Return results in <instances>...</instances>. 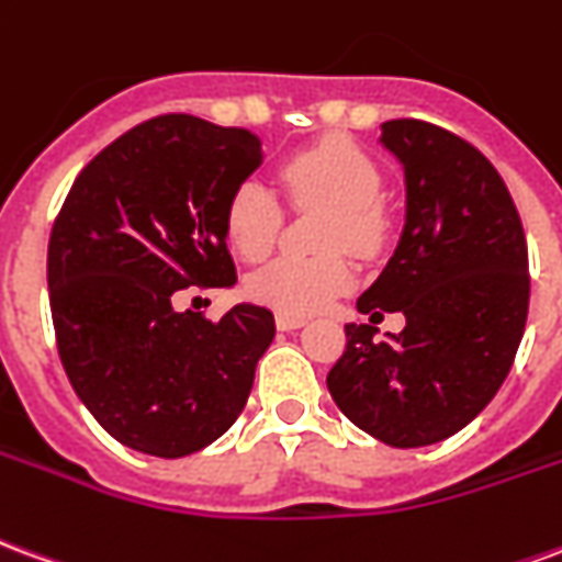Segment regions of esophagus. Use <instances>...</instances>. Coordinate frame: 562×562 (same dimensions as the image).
<instances>
[{
    "mask_svg": "<svg viewBox=\"0 0 562 562\" xmlns=\"http://www.w3.org/2000/svg\"><path fill=\"white\" fill-rule=\"evenodd\" d=\"M306 318L301 316H289V313H277V328L280 330H297L304 328Z\"/></svg>",
    "mask_w": 562,
    "mask_h": 562,
    "instance_id": "34e87169",
    "label": "esophagus"
}]
</instances>
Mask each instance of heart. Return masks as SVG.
<instances>
[{
	"label": "heart",
	"mask_w": 562,
	"mask_h": 562,
	"mask_svg": "<svg viewBox=\"0 0 562 562\" xmlns=\"http://www.w3.org/2000/svg\"><path fill=\"white\" fill-rule=\"evenodd\" d=\"M280 180L297 204L330 207L322 244L376 252L385 240V213L379 207L382 171L364 149L346 138L322 140L282 161ZM280 201L261 180H244L225 204V237L237 256L261 258L280 234ZM355 265L342 252L301 258L280 256L258 268L246 289L258 304L289 316H306L352 289Z\"/></svg>",
	"instance_id": "heart-1"
}]
</instances>
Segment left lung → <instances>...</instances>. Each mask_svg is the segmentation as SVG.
I'll return each mask as SVG.
<instances>
[{
	"mask_svg": "<svg viewBox=\"0 0 562 562\" xmlns=\"http://www.w3.org/2000/svg\"><path fill=\"white\" fill-rule=\"evenodd\" d=\"M379 144L403 165L406 216L358 313H403L406 328L373 340V325H346L328 391L379 442L422 448L467 427L506 382L530 306L527 240L472 144L422 120L382 123Z\"/></svg>",
	"mask_w": 562,
	"mask_h": 562,
	"instance_id": "1",
	"label": "left lung"
}]
</instances>
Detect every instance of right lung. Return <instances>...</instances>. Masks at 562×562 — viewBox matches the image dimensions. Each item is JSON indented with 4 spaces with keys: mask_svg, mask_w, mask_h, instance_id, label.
Masks as SVG:
<instances>
[{
    "mask_svg": "<svg viewBox=\"0 0 562 562\" xmlns=\"http://www.w3.org/2000/svg\"><path fill=\"white\" fill-rule=\"evenodd\" d=\"M261 161L246 128L165 114L120 135L71 186L47 246L56 349L116 442L186 458L244 413L273 313L244 301L210 322L177 313L173 294L237 282L225 204Z\"/></svg>",
    "mask_w": 562,
    "mask_h": 562,
    "instance_id": "obj_1",
    "label": "right lung"
}]
</instances>
